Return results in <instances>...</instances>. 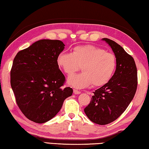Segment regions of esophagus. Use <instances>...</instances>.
<instances>
[{"label": "esophagus", "mask_w": 149, "mask_h": 149, "mask_svg": "<svg viewBox=\"0 0 149 149\" xmlns=\"http://www.w3.org/2000/svg\"><path fill=\"white\" fill-rule=\"evenodd\" d=\"M74 94H75V95H78V94H80L81 91H78V90H76V89H74Z\"/></svg>", "instance_id": "34e87169"}]
</instances>
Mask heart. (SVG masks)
Wrapping results in <instances>:
<instances>
[{
  "label": "heart",
  "instance_id": "b5f03b06",
  "mask_svg": "<svg viewBox=\"0 0 149 149\" xmlns=\"http://www.w3.org/2000/svg\"><path fill=\"white\" fill-rule=\"evenodd\" d=\"M57 64L65 74L70 75L81 69L82 72L68 78V84L75 88L103 86L112 78L116 68L112 53L94 45L75 47L72 53L62 52L58 55Z\"/></svg>",
  "mask_w": 149,
  "mask_h": 149
}]
</instances>
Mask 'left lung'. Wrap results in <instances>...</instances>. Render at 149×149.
Instances as JSON below:
<instances>
[{
	"mask_svg": "<svg viewBox=\"0 0 149 149\" xmlns=\"http://www.w3.org/2000/svg\"><path fill=\"white\" fill-rule=\"evenodd\" d=\"M116 58V69L107 84L95 91L84 112L97 124L106 125L119 118L132 102L137 87V71L133 57L112 40L103 38Z\"/></svg>",
	"mask_w": 149,
	"mask_h": 149,
	"instance_id": "8db88e82",
	"label": "left lung"
}]
</instances>
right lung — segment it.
Returning <instances> with one entry per match:
<instances>
[{
  "mask_svg": "<svg viewBox=\"0 0 149 149\" xmlns=\"http://www.w3.org/2000/svg\"><path fill=\"white\" fill-rule=\"evenodd\" d=\"M59 40L42 39L17 52L10 71L16 101L27 119L42 123L51 120L70 97L73 89H63L65 78L57 64L64 49Z\"/></svg>",
  "mask_w": 149,
  "mask_h": 149,
  "instance_id": "add662e5",
  "label": "right lung"
}]
</instances>
